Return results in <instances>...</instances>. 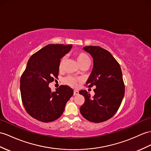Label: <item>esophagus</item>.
Listing matches in <instances>:
<instances>
[{"instance_id": "esophagus-1", "label": "esophagus", "mask_w": 151, "mask_h": 151, "mask_svg": "<svg viewBox=\"0 0 151 151\" xmlns=\"http://www.w3.org/2000/svg\"><path fill=\"white\" fill-rule=\"evenodd\" d=\"M79 94V91L78 90L73 91V95H78Z\"/></svg>"}]
</instances>
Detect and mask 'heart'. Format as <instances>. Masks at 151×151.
<instances>
[{"label": "heart", "instance_id": "1", "mask_svg": "<svg viewBox=\"0 0 151 151\" xmlns=\"http://www.w3.org/2000/svg\"><path fill=\"white\" fill-rule=\"evenodd\" d=\"M76 58H77V60H78V63L81 66L86 63H88V62H90V58L89 56H88V55L86 54V53H84V52L78 53L76 54ZM65 61H66L65 57H63L60 60V63H59V65H58L59 70H63ZM64 82L70 86L77 87L78 86L79 80L75 78H73V77L68 76L64 79Z\"/></svg>", "mask_w": 151, "mask_h": 151}]
</instances>
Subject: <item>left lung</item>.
<instances>
[{
  "instance_id": "8db88e82",
  "label": "left lung",
  "mask_w": 151,
  "mask_h": 151,
  "mask_svg": "<svg viewBox=\"0 0 151 151\" xmlns=\"http://www.w3.org/2000/svg\"><path fill=\"white\" fill-rule=\"evenodd\" d=\"M83 49L93 59V67L86 84L96 88L92 98L86 90L79 91L84 97L80 112L90 122H102L115 115L122 101L125 86L122 70L109 51L98 46H86Z\"/></svg>"
}]
</instances>
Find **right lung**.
<instances>
[{
    "mask_svg": "<svg viewBox=\"0 0 151 151\" xmlns=\"http://www.w3.org/2000/svg\"><path fill=\"white\" fill-rule=\"evenodd\" d=\"M72 47V45L49 44L29 58L20 78V93L24 108L32 118L49 122L63 114L73 90L61 85L52 92L49 84L58 78L60 59Z\"/></svg>",
    "mask_w": 151,
    "mask_h": 151,
    "instance_id": "add662e5",
    "label": "right lung"
}]
</instances>
